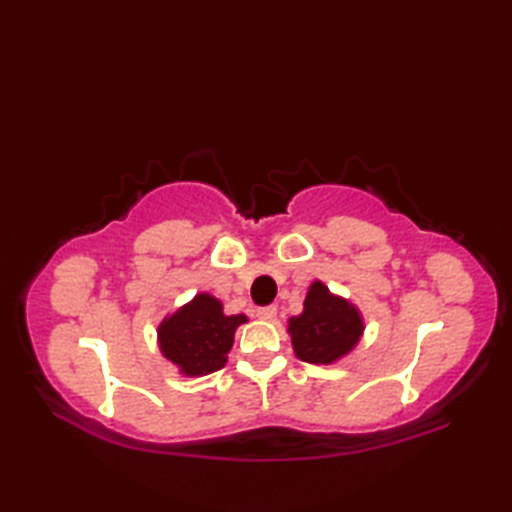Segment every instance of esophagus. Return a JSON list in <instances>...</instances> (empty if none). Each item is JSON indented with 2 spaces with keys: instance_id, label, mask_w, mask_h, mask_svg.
Here are the masks:
<instances>
[{
  "instance_id": "1",
  "label": "esophagus",
  "mask_w": 512,
  "mask_h": 512,
  "mask_svg": "<svg viewBox=\"0 0 512 512\" xmlns=\"http://www.w3.org/2000/svg\"><path fill=\"white\" fill-rule=\"evenodd\" d=\"M255 314H257V319H262V321H273V319L277 317V308H275V306L257 308V310H255Z\"/></svg>"
}]
</instances>
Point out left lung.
<instances>
[{
	"mask_svg": "<svg viewBox=\"0 0 512 512\" xmlns=\"http://www.w3.org/2000/svg\"><path fill=\"white\" fill-rule=\"evenodd\" d=\"M365 332L363 314L354 303L334 295L323 281H312L303 312L288 319L297 358L312 365H332L350 354Z\"/></svg>",
	"mask_w": 512,
	"mask_h": 512,
	"instance_id": "1",
	"label": "left lung"
}]
</instances>
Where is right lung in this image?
<instances>
[{"instance_id": "1", "label": "right lung", "mask_w": 512, "mask_h": 512, "mask_svg": "<svg viewBox=\"0 0 512 512\" xmlns=\"http://www.w3.org/2000/svg\"><path fill=\"white\" fill-rule=\"evenodd\" d=\"M246 314H224L220 299L200 292L158 325V347L182 376H206L226 365Z\"/></svg>"}]
</instances>
